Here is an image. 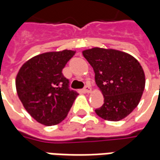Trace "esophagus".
<instances>
[{
	"instance_id": "34e87169",
	"label": "esophagus",
	"mask_w": 160,
	"mask_h": 160,
	"mask_svg": "<svg viewBox=\"0 0 160 160\" xmlns=\"http://www.w3.org/2000/svg\"><path fill=\"white\" fill-rule=\"evenodd\" d=\"M84 92H87V93H91L92 92V88H91L90 86H86L85 88H84Z\"/></svg>"
}]
</instances>
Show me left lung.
Instances as JSON below:
<instances>
[{
    "label": "left lung",
    "mask_w": 160,
    "mask_h": 160,
    "mask_svg": "<svg viewBox=\"0 0 160 160\" xmlns=\"http://www.w3.org/2000/svg\"><path fill=\"white\" fill-rule=\"evenodd\" d=\"M92 67L95 82L104 96V104L95 110L104 120L118 122L134 111L146 84L144 70L137 60L118 49L95 47L82 51Z\"/></svg>",
    "instance_id": "1"
}]
</instances>
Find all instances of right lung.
Segmentation results:
<instances>
[{
    "label": "right lung",
    "instance_id": "1",
    "mask_svg": "<svg viewBox=\"0 0 160 160\" xmlns=\"http://www.w3.org/2000/svg\"><path fill=\"white\" fill-rule=\"evenodd\" d=\"M74 54L70 49L42 53L19 68L15 80L18 97L38 122L53 126L67 118L78 93L68 88L62 69Z\"/></svg>",
    "mask_w": 160,
    "mask_h": 160
}]
</instances>
